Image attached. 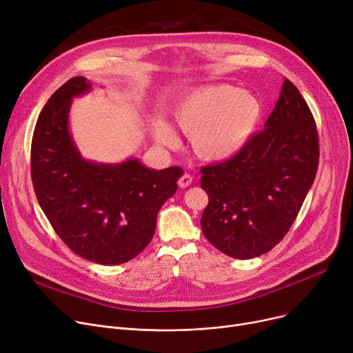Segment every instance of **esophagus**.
Here are the masks:
<instances>
[{"instance_id":"34e87169","label":"esophagus","mask_w":353,"mask_h":353,"mask_svg":"<svg viewBox=\"0 0 353 353\" xmlns=\"http://www.w3.org/2000/svg\"><path fill=\"white\" fill-rule=\"evenodd\" d=\"M192 181H193V177H192L190 174H188V173H184V174L179 179V186H180V188H188V186H190Z\"/></svg>"}]
</instances>
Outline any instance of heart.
Segmentation results:
<instances>
[{
	"label": "heart",
	"instance_id": "obj_1",
	"mask_svg": "<svg viewBox=\"0 0 353 353\" xmlns=\"http://www.w3.org/2000/svg\"><path fill=\"white\" fill-rule=\"evenodd\" d=\"M263 113V103L252 92L230 84H214L184 97L174 110V123L190 137L192 152L199 160L220 163L243 150L261 125ZM156 136L167 145L177 143L169 124H159Z\"/></svg>",
	"mask_w": 353,
	"mask_h": 353
}]
</instances>
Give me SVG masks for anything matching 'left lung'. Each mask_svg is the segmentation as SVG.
<instances>
[{"instance_id": "8db88e82", "label": "left lung", "mask_w": 353, "mask_h": 353, "mask_svg": "<svg viewBox=\"0 0 353 353\" xmlns=\"http://www.w3.org/2000/svg\"><path fill=\"white\" fill-rule=\"evenodd\" d=\"M318 164L316 123L299 90L285 79L263 132L234 157L200 169V186L209 196L203 234L234 259L268 253L298 217Z\"/></svg>"}]
</instances>
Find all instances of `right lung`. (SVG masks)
<instances>
[{
	"instance_id": "add662e5",
	"label": "right lung",
	"mask_w": 353,
	"mask_h": 353,
	"mask_svg": "<svg viewBox=\"0 0 353 353\" xmlns=\"http://www.w3.org/2000/svg\"><path fill=\"white\" fill-rule=\"evenodd\" d=\"M90 88L84 77H72L41 110L31 143V179L52 229L74 253L99 265H121L150 243L157 213L176 193L183 170H153L136 159L84 160L70 136L68 111L71 99Z\"/></svg>"
}]
</instances>
